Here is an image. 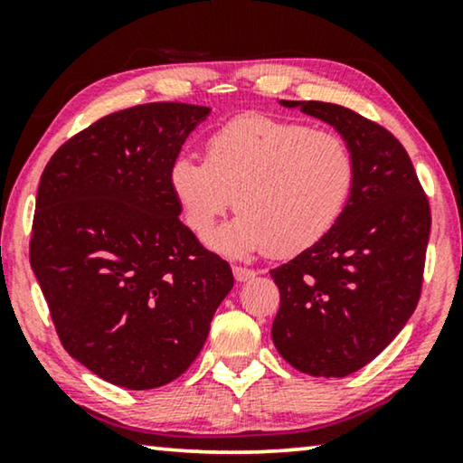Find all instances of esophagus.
Returning a JSON list of instances; mask_svg holds the SVG:
<instances>
[{
  "mask_svg": "<svg viewBox=\"0 0 463 463\" xmlns=\"http://www.w3.org/2000/svg\"><path fill=\"white\" fill-rule=\"evenodd\" d=\"M233 278H236L238 282H246L250 280V278H255V269L242 268V265H233Z\"/></svg>",
  "mask_w": 463,
  "mask_h": 463,
  "instance_id": "esophagus-1",
  "label": "esophagus"
}]
</instances>
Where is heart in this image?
I'll return each mask as SVG.
<instances>
[{
	"instance_id": "1",
	"label": "heart",
	"mask_w": 463,
	"mask_h": 463,
	"mask_svg": "<svg viewBox=\"0 0 463 463\" xmlns=\"http://www.w3.org/2000/svg\"><path fill=\"white\" fill-rule=\"evenodd\" d=\"M354 183L356 157L344 137L265 116L232 119L206 138V160L181 156L170 166L183 219L200 236L236 202L242 214L211 242L238 255L312 249L337 225Z\"/></svg>"
}]
</instances>
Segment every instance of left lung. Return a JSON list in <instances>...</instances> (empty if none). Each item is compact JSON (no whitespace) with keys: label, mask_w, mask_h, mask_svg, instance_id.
Listing matches in <instances>:
<instances>
[{"label":"left lung","mask_w":463,"mask_h":463,"mask_svg":"<svg viewBox=\"0 0 463 463\" xmlns=\"http://www.w3.org/2000/svg\"><path fill=\"white\" fill-rule=\"evenodd\" d=\"M337 128L356 157V183L337 225L271 269V339L297 371L345 377L402 331L421 295L430 238L428 195L401 141L382 124L322 100H282Z\"/></svg>","instance_id":"left-lung-1"}]
</instances>
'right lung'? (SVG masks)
I'll use <instances>...</instances> for the list:
<instances>
[{"instance_id":"1","label":"right lung","mask_w":463,"mask_h":463,"mask_svg":"<svg viewBox=\"0 0 463 463\" xmlns=\"http://www.w3.org/2000/svg\"><path fill=\"white\" fill-rule=\"evenodd\" d=\"M208 107L145 103L61 145L37 187L29 261L56 335L105 382L183 375L233 287L230 263L179 221L170 166Z\"/></svg>"}]
</instances>
